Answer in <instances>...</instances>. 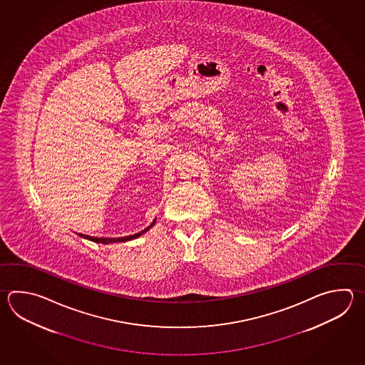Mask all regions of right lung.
Segmentation results:
<instances>
[{"label": "right lung", "instance_id": "obj_1", "mask_svg": "<svg viewBox=\"0 0 365 365\" xmlns=\"http://www.w3.org/2000/svg\"><path fill=\"white\" fill-rule=\"evenodd\" d=\"M156 223V218L153 220V222L149 225L148 227H145L144 230L139 231V232H136L134 235H128V237H122V238H96V237H90V235H84V234H79V237H82L84 239H88V240H92V242H95V243H103V245H109V243H118V242H127V240H131V239L139 238L140 235H143L144 232H147V231L153 226Z\"/></svg>", "mask_w": 365, "mask_h": 365}]
</instances>
